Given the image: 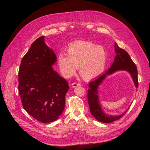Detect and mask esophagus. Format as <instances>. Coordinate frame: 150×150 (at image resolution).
I'll use <instances>...</instances> for the list:
<instances>
[{"mask_svg":"<svg viewBox=\"0 0 150 150\" xmlns=\"http://www.w3.org/2000/svg\"><path fill=\"white\" fill-rule=\"evenodd\" d=\"M81 84L79 83H73L72 84V88H76V87H78V86H80Z\"/></svg>","mask_w":150,"mask_h":150,"instance_id":"esophagus-1","label":"esophagus"}]
</instances>
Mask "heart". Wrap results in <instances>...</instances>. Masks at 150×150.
<instances>
[{"instance_id": "1", "label": "heart", "mask_w": 150, "mask_h": 150, "mask_svg": "<svg viewBox=\"0 0 150 150\" xmlns=\"http://www.w3.org/2000/svg\"><path fill=\"white\" fill-rule=\"evenodd\" d=\"M67 54L60 52L57 62L61 74L69 78L76 72L85 79H91L101 74L105 69L108 57L106 49L89 41L77 40L67 48Z\"/></svg>"}]
</instances>
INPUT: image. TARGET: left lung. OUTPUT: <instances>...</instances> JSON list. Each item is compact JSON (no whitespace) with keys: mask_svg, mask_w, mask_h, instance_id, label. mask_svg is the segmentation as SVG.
<instances>
[{"mask_svg":"<svg viewBox=\"0 0 150 150\" xmlns=\"http://www.w3.org/2000/svg\"><path fill=\"white\" fill-rule=\"evenodd\" d=\"M115 45L116 56L115 58L114 62L105 73L98 77L96 79L89 83L90 88L88 90V101L91 113L98 121L104 122V123H110L111 122L120 120L126 114L127 111L121 115L116 116H109L103 112L99 103L97 90L98 86L101 83L103 79H104L108 75H110L116 71L125 70L128 71L131 74L135 86L137 88L138 87V70L137 66L131 59L128 52L124 49L120 48L116 43H115Z\"/></svg>","mask_w":150,"mask_h":150,"instance_id":"obj_1","label":"left lung"}]
</instances>
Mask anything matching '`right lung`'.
I'll list each match as a JSON object with an SVG mask.
<instances>
[{
  "label": "right lung",
  "mask_w": 150,
  "mask_h": 150,
  "mask_svg": "<svg viewBox=\"0 0 150 150\" xmlns=\"http://www.w3.org/2000/svg\"><path fill=\"white\" fill-rule=\"evenodd\" d=\"M56 61L55 53L42 36L32 44L22 58L18 73L22 106L43 123L56 121L62 114L69 89L67 81L52 69Z\"/></svg>",
  "instance_id": "obj_1"
}]
</instances>
